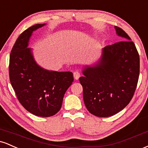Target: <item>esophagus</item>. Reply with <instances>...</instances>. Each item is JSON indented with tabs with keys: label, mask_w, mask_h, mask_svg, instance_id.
<instances>
[{
	"label": "esophagus",
	"mask_w": 148,
	"mask_h": 148,
	"mask_svg": "<svg viewBox=\"0 0 148 148\" xmlns=\"http://www.w3.org/2000/svg\"><path fill=\"white\" fill-rule=\"evenodd\" d=\"M74 78L76 80H78L79 79V77L81 76V74H80L79 72H78V71H76V72H74Z\"/></svg>",
	"instance_id": "34e87169"
}]
</instances>
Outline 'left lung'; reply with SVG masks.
Wrapping results in <instances>:
<instances>
[{"mask_svg": "<svg viewBox=\"0 0 148 148\" xmlns=\"http://www.w3.org/2000/svg\"><path fill=\"white\" fill-rule=\"evenodd\" d=\"M120 41L103 49L99 63L87 67L79 78L88 111L97 117H109L126 107L133 97L140 73L136 47L122 28L115 26Z\"/></svg>", "mask_w": 148, "mask_h": 148, "instance_id": "obj_1", "label": "left lung"}]
</instances>
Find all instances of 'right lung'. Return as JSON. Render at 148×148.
<instances>
[{
	"label": "right lung",
	"instance_id": "obj_1",
	"mask_svg": "<svg viewBox=\"0 0 148 148\" xmlns=\"http://www.w3.org/2000/svg\"><path fill=\"white\" fill-rule=\"evenodd\" d=\"M44 25H34L18 36L10 53L9 76L22 106L37 116L50 117L60 111L74 76L70 72L46 70L34 60L31 49L27 48L28 40L34 30Z\"/></svg>",
	"mask_w": 148,
	"mask_h": 148
}]
</instances>
